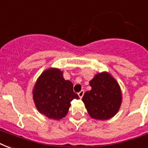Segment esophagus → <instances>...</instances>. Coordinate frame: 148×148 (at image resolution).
Returning a JSON list of instances; mask_svg holds the SVG:
<instances>
[{
	"label": "esophagus",
	"mask_w": 148,
	"mask_h": 148,
	"mask_svg": "<svg viewBox=\"0 0 148 148\" xmlns=\"http://www.w3.org/2000/svg\"><path fill=\"white\" fill-rule=\"evenodd\" d=\"M84 90H81V91H80V92L78 93L79 97H80V98H82V97H83V96H84Z\"/></svg>",
	"instance_id": "esophagus-1"
}]
</instances>
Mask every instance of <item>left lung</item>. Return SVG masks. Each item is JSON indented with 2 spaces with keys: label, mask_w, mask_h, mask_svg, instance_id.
Returning a JSON list of instances; mask_svg holds the SVG:
<instances>
[{
  "label": "left lung",
  "mask_w": 148,
  "mask_h": 148,
  "mask_svg": "<svg viewBox=\"0 0 148 148\" xmlns=\"http://www.w3.org/2000/svg\"><path fill=\"white\" fill-rule=\"evenodd\" d=\"M91 90L86 91L82 101L88 114L96 120H108L119 110L121 90L117 81L108 72L99 73L90 81Z\"/></svg>",
  "instance_id": "obj_1"
}]
</instances>
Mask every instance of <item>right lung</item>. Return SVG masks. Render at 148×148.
<instances>
[{
    "label": "right lung",
    "mask_w": 148,
    "mask_h": 148,
    "mask_svg": "<svg viewBox=\"0 0 148 148\" xmlns=\"http://www.w3.org/2000/svg\"><path fill=\"white\" fill-rule=\"evenodd\" d=\"M33 99L38 110L50 119L60 120L67 115L71 102L79 99L71 81L63 77L58 68H49L40 74L33 89Z\"/></svg>",
    "instance_id": "1"
}]
</instances>
